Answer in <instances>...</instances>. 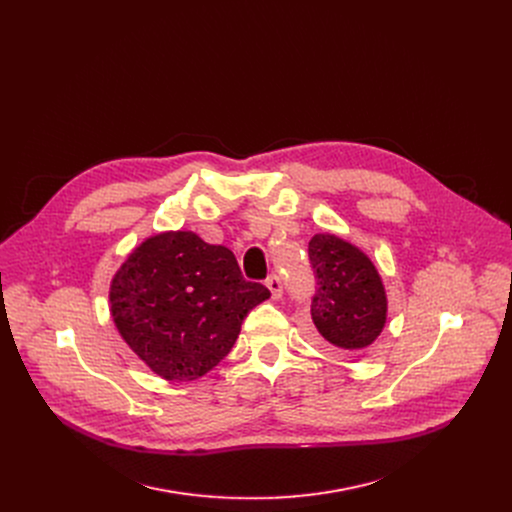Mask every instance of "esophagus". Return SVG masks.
Returning <instances> with one entry per match:
<instances>
[{"label": "esophagus", "mask_w": 512, "mask_h": 512, "mask_svg": "<svg viewBox=\"0 0 512 512\" xmlns=\"http://www.w3.org/2000/svg\"><path fill=\"white\" fill-rule=\"evenodd\" d=\"M265 286L269 288V292H271V296L277 300V298H282V294H284V284H282V277L277 275V273H271L269 277H267V282H265Z\"/></svg>", "instance_id": "34e87169"}]
</instances>
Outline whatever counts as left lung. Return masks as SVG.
<instances>
[{"mask_svg":"<svg viewBox=\"0 0 512 512\" xmlns=\"http://www.w3.org/2000/svg\"><path fill=\"white\" fill-rule=\"evenodd\" d=\"M308 257L316 277L310 314L320 337L345 351L374 343L388 312L376 265L335 235H314L308 243Z\"/></svg>","mask_w":512,"mask_h":512,"instance_id":"1","label":"left lung"}]
</instances>
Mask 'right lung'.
<instances>
[{"label":"right lung","mask_w":512,"mask_h":512,"mask_svg":"<svg viewBox=\"0 0 512 512\" xmlns=\"http://www.w3.org/2000/svg\"><path fill=\"white\" fill-rule=\"evenodd\" d=\"M269 296L245 280L230 249L171 230L128 255L110 286V310L122 339L157 376L192 382L228 355L245 316Z\"/></svg>","instance_id":"1"}]
</instances>
